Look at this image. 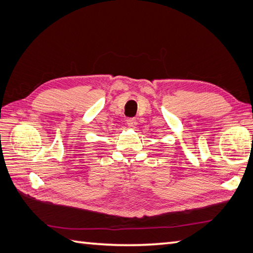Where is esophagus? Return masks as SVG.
Wrapping results in <instances>:
<instances>
[{
	"instance_id": "obj_1",
	"label": "esophagus",
	"mask_w": 253,
	"mask_h": 253,
	"mask_svg": "<svg viewBox=\"0 0 253 253\" xmlns=\"http://www.w3.org/2000/svg\"><path fill=\"white\" fill-rule=\"evenodd\" d=\"M126 123H127V125L129 126V127H131V128H135L137 126V120H136V118H133V117L127 118Z\"/></svg>"
}]
</instances>
